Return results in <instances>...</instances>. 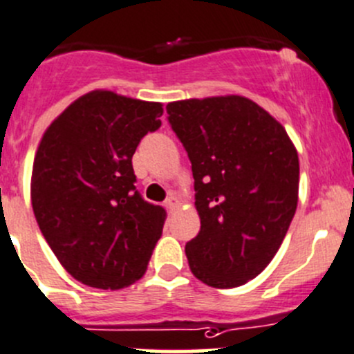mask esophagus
Masks as SVG:
<instances>
[{
  "mask_svg": "<svg viewBox=\"0 0 354 354\" xmlns=\"http://www.w3.org/2000/svg\"><path fill=\"white\" fill-rule=\"evenodd\" d=\"M179 200H177V196H174V194H170V196L165 200V207H167V210H175V208L179 207Z\"/></svg>",
  "mask_w": 354,
  "mask_h": 354,
  "instance_id": "1",
  "label": "esophagus"
}]
</instances>
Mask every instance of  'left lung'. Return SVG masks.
<instances>
[{
  "mask_svg": "<svg viewBox=\"0 0 354 354\" xmlns=\"http://www.w3.org/2000/svg\"><path fill=\"white\" fill-rule=\"evenodd\" d=\"M168 123L191 161L201 227L189 268L214 288L264 271L297 208L299 156L268 111L240 95L170 102Z\"/></svg>",
  "mask_w": 354,
  "mask_h": 354,
  "instance_id": "1",
  "label": "left lung"
}]
</instances>
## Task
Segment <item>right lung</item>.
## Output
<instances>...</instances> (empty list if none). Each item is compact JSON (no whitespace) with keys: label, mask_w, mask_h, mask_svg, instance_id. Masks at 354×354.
Segmentation results:
<instances>
[{"label":"right lung","mask_w":354,"mask_h":354,"mask_svg":"<svg viewBox=\"0 0 354 354\" xmlns=\"http://www.w3.org/2000/svg\"><path fill=\"white\" fill-rule=\"evenodd\" d=\"M158 102L95 90L74 100L39 142L32 165L36 222L60 264L88 287L142 278L167 212L136 189L132 156L161 127Z\"/></svg>","instance_id":"1"}]
</instances>
